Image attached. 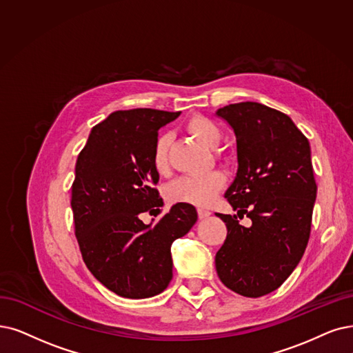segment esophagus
<instances>
[{
	"instance_id": "34e87169",
	"label": "esophagus",
	"mask_w": 353,
	"mask_h": 353,
	"mask_svg": "<svg viewBox=\"0 0 353 353\" xmlns=\"http://www.w3.org/2000/svg\"><path fill=\"white\" fill-rule=\"evenodd\" d=\"M196 211H199V217H200V219H207V217L211 216L210 211L205 210V208H199Z\"/></svg>"
}]
</instances>
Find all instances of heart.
<instances>
[{"label":"heart","mask_w":353,"mask_h":353,"mask_svg":"<svg viewBox=\"0 0 353 353\" xmlns=\"http://www.w3.org/2000/svg\"><path fill=\"white\" fill-rule=\"evenodd\" d=\"M184 129L196 142L208 149H214L221 132L219 125L204 116H192L184 123ZM169 145L171 136L161 134L154 142L152 163L154 171L166 174L169 168ZM225 184V176L220 171H211L200 176H181L168 187V199L174 203H187L194 205H208L216 199Z\"/></svg>","instance_id":"1"}]
</instances>
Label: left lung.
<instances>
[{"label":"left lung","instance_id":"8db88e82","mask_svg":"<svg viewBox=\"0 0 353 353\" xmlns=\"http://www.w3.org/2000/svg\"><path fill=\"white\" fill-rule=\"evenodd\" d=\"M234 132L237 172L225 191L237 215L220 214L228 237L216 253L221 283L243 297H262L283 285L301 261L312 230L317 185L312 150L294 121L259 103L216 111Z\"/></svg>","mask_w":353,"mask_h":353}]
</instances>
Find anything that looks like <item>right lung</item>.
<instances>
[{"label": "right lung", "instance_id": "add662e5", "mask_svg": "<svg viewBox=\"0 0 353 353\" xmlns=\"http://www.w3.org/2000/svg\"><path fill=\"white\" fill-rule=\"evenodd\" d=\"M179 114L114 111L94 125L78 154L70 205L82 259L104 287L124 299H149L168 287L171 246L199 217L194 205L178 203L157 223L140 220L143 213H159L152 152L158 130Z\"/></svg>", "mask_w": 353, "mask_h": 353}]
</instances>
